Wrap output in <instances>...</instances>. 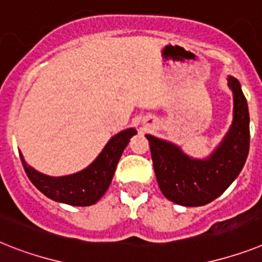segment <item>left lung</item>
<instances>
[{"label": "left lung", "instance_id": "1", "mask_svg": "<svg viewBox=\"0 0 262 262\" xmlns=\"http://www.w3.org/2000/svg\"><path fill=\"white\" fill-rule=\"evenodd\" d=\"M233 92V122L210 155L196 159L177 144L148 135L158 185L168 201L182 206H204L221 195L243 170L249 152V110L235 77L228 76Z\"/></svg>", "mask_w": 262, "mask_h": 262}]
</instances>
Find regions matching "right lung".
<instances>
[{
  "mask_svg": "<svg viewBox=\"0 0 262 262\" xmlns=\"http://www.w3.org/2000/svg\"><path fill=\"white\" fill-rule=\"evenodd\" d=\"M135 134V128L120 131L108 140L99 157L88 167L64 177L42 174L30 167L23 154H19V157L30 182L44 195L56 202L72 206H91L96 204L110 187L119 159Z\"/></svg>",
  "mask_w": 262,
  "mask_h": 262,
  "instance_id": "right-lung-1",
  "label": "right lung"
}]
</instances>
